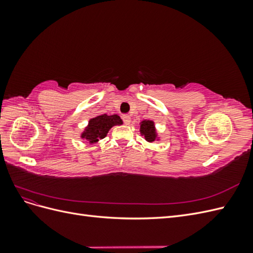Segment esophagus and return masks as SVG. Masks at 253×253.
Listing matches in <instances>:
<instances>
[{
	"label": "esophagus",
	"instance_id": "1",
	"mask_svg": "<svg viewBox=\"0 0 253 253\" xmlns=\"http://www.w3.org/2000/svg\"><path fill=\"white\" fill-rule=\"evenodd\" d=\"M122 119H124V122L126 126L131 124V117H129V115H124V116H122Z\"/></svg>",
	"mask_w": 253,
	"mask_h": 253
}]
</instances>
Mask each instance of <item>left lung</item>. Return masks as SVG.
<instances>
[{
	"instance_id": "8db88e82",
	"label": "left lung",
	"mask_w": 253,
	"mask_h": 253,
	"mask_svg": "<svg viewBox=\"0 0 253 253\" xmlns=\"http://www.w3.org/2000/svg\"><path fill=\"white\" fill-rule=\"evenodd\" d=\"M139 126H140L139 132H140L141 136H143L144 139L148 142H153V141H156V140L160 139L154 121L149 120V119H144V120L140 121Z\"/></svg>"
}]
</instances>
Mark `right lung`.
<instances>
[{
  "label": "right lung",
  "mask_w": 253,
  "mask_h": 253,
  "mask_svg": "<svg viewBox=\"0 0 253 253\" xmlns=\"http://www.w3.org/2000/svg\"><path fill=\"white\" fill-rule=\"evenodd\" d=\"M124 121L118 115L102 114L90 118L87 126L84 127L80 134L81 139L88 142V144H96L99 140L103 139L108 135L110 129L115 126H121Z\"/></svg>",
  "instance_id": "add662e5"
}]
</instances>
